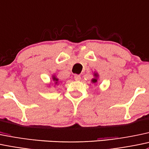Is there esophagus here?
Masks as SVG:
<instances>
[{"instance_id":"1","label":"esophagus","mask_w":149,"mask_h":149,"mask_svg":"<svg viewBox=\"0 0 149 149\" xmlns=\"http://www.w3.org/2000/svg\"><path fill=\"white\" fill-rule=\"evenodd\" d=\"M74 79L76 81H80V80H81V76H80V75L76 74L74 76Z\"/></svg>"}]
</instances>
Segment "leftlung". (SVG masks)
Wrapping results in <instances>:
<instances>
[{
	"label": "left lung",
	"instance_id": "obj_1",
	"mask_svg": "<svg viewBox=\"0 0 149 149\" xmlns=\"http://www.w3.org/2000/svg\"><path fill=\"white\" fill-rule=\"evenodd\" d=\"M93 76H94V78L91 79V82L93 83V84H95V83H97V81H98V73L94 72V73H93Z\"/></svg>",
	"mask_w": 149,
	"mask_h": 149
}]
</instances>
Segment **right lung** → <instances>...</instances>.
I'll list each match as a JSON object with an SVG mask.
<instances>
[{
	"label": "right lung",
	"mask_w": 149,
	"mask_h": 149,
	"mask_svg": "<svg viewBox=\"0 0 149 149\" xmlns=\"http://www.w3.org/2000/svg\"><path fill=\"white\" fill-rule=\"evenodd\" d=\"M52 79H53V81H54V84H55V85H56V84H58V81H59V79H58L57 77H56V75H53L52 76Z\"/></svg>",
	"instance_id": "right-lung-1"
}]
</instances>
